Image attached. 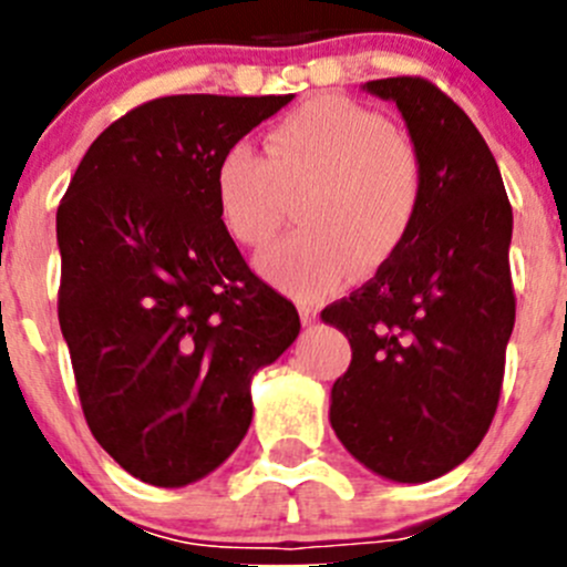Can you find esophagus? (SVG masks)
<instances>
[{"label": "esophagus", "mask_w": 567, "mask_h": 567, "mask_svg": "<svg viewBox=\"0 0 567 567\" xmlns=\"http://www.w3.org/2000/svg\"><path fill=\"white\" fill-rule=\"evenodd\" d=\"M299 316H301V323L312 326V323H316V318H318V310H316V307H310V305H301Z\"/></svg>", "instance_id": "1"}]
</instances>
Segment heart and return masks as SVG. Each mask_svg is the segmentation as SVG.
Masks as SVG:
<instances>
[{"label":"heart","mask_w":567,"mask_h":567,"mask_svg":"<svg viewBox=\"0 0 567 567\" xmlns=\"http://www.w3.org/2000/svg\"><path fill=\"white\" fill-rule=\"evenodd\" d=\"M266 152L236 142L214 173L219 221L238 247L257 249L299 203L301 230L257 257L262 277L299 299H323L403 247L420 205V169L384 114L323 95L285 114Z\"/></svg>","instance_id":"heart-1"}]
</instances>
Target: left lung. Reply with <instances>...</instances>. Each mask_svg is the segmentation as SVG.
Instances as JSON below:
<instances>
[{
  "label": "left lung",
  "mask_w": 567,
  "mask_h": 567,
  "mask_svg": "<svg viewBox=\"0 0 567 567\" xmlns=\"http://www.w3.org/2000/svg\"><path fill=\"white\" fill-rule=\"evenodd\" d=\"M364 90L403 114L420 205L375 277L320 312L353 351L329 420L370 472L427 483L477 450L499 403L516 323L513 208L485 140L436 84L398 76Z\"/></svg>",
  "instance_id": "left-lung-1"
}]
</instances>
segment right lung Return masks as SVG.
<instances>
[{"mask_svg":"<svg viewBox=\"0 0 567 567\" xmlns=\"http://www.w3.org/2000/svg\"><path fill=\"white\" fill-rule=\"evenodd\" d=\"M293 95H167L90 145L56 208L60 329L95 442L181 488L247 436L251 379L299 337L214 199L221 153Z\"/></svg>","mask_w":567,"mask_h":567,"instance_id":"obj_1","label":"right lung"}]
</instances>
